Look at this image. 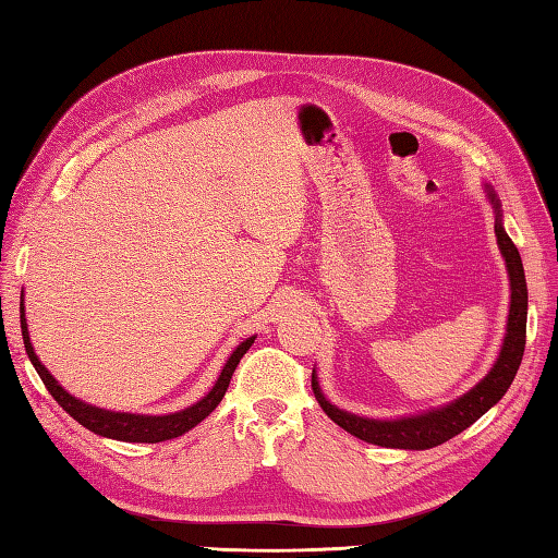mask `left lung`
Listing matches in <instances>:
<instances>
[{"instance_id":"8db88e82","label":"left lung","mask_w":558,"mask_h":558,"mask_svg":"<svg viewBox=\"0 0 558 558\" xmlns=\"http://www.w3.org/2000/svg\"><path fill=\"white\" fill-rule=\"evenodd\" d=\"M485 194L495 209V235L499 252L504 256L509 274V288H511V302H509V318H507V332L499 347V356L492 368L487 371L481 383H475L469 392L459 399L449 401L445 407H437L430 411L413 413V416H399V418H368L359 416V413L344 411L335 407L332 401L323 395L318 373L314 368L311 373V387L318 399L320 409L328 413V418L338 423L349 435L364 439L368 445L390 447V449H433L437 445L447 442V439L457 437L465 427H471L477 418L487 413L497 401L507 395L511 387L518 366L523 361L525 349V323H527V284H525V270L521 254H518L515 244L504 230V214L501 202L492 185L485 183Z\"/></svg>"}]
</instances>
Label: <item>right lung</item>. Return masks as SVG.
Returning a JSON list of instances; mask_svg holds the SVG:
<instances>
[{
  "mask_svg": "<svg viewBox=\"0 0 558 558\" xmlns=\"http://www.w3.org/2000/svg\"><path fill=\"white\" fill-rule=\"evenodd\" d=\"M21 332H23L25 354H28L31 364L35 366L37 375L43 378L49 395L59 401L61 409L66 411L69 416H73L77 423L87 427V430H93L95 435L109 437V439H121V442H149V445L166 442V439L185 435L187 430H192L194 425H199L206 416H209V413L220 404V399H223L232 373H235V368L240 364V359L247 354V349L256 340V335H252V338L242 340L235 349H232V354L228 356L223 368H220V375L216 378L214 387L199 401H194L192 407H187L183 411L161 413V416H149V413H128V411L99 409V407L87 404V401L77 399L71 392L63 390L59 380L43 366V361L37 359V354H35L33 342H31V332H28V323H25L23 296H21Z\"/></svg>",
  "mask_w": 558,
  "mask_h": 558,
  "instance_id": "add662e5",
  "label": "right lung"
}]
</instances>
